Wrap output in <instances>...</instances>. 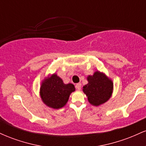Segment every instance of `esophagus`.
I'll use <instances>...</instances> for the list:
<instances>
[{"mask_svg": "<svg viewBox=\"0 0 146 146\" xmlns=\"http://www.w3.org/2000/svg\"><path fill=\"white\" fill-rule=\"evenodd\" d=\"M81 87H82V84L80 83L76 84V85H75V88H76L78 90L81 89Z\"/></svg>", "mask_w": 146, "mask_h": 146, "instance_id": "obj_1", "label": "esophagus"}]
</instances>
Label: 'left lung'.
<instances>
[{
  "label": "left lung",
  "instance_id": "left-lung-1",
  "mask_svg": "<svg viewBox=\"0 0 146 146\" xmlns=\"http://www.w3.org/2000/svg\"><path fill=\"white\" fill-rule=\"evenodd\" d=\"M88 83L83 86L88 102L94 106H100L109 100L112 95L113 84L104 73L96 71L87 78Z\"/></svg>",
  "mask_w": 146,
  "mask_h": 146
}]
</instances>
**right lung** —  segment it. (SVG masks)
<instances>
[{
  "mask_svg": "<svg viewBox=\"0 0 146 146\" xmlns=\"http://www.w3.org/2000/svg\"><path fill=\"white\" fill-rule=\"evenodd\" d=\"M74 85L65 84L56 74L44 80L40 87V96L48 107L58 109L63 107L68 102L69 95L75 91Z\"/></svg>",
  "mask_w": 146,
  "mask_h": 146,
  "instance_id": "add662e5",
  "label": "right lung"
}]
</instances>
